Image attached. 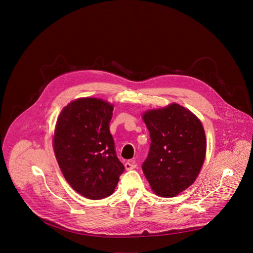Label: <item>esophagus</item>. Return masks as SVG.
Returning <instances> with one entry per match:
<instances>
[{
  "instance_id": "obj_1",
  "label": "esophagus",
  "mask_w": 253,
  "mask_h": 253,
  "mask_svg": "<svg viewBox=\"0 0 253 253\" xmlns=\"http://www.w3.org/2000/svg\"><path fill=\"white\" fill-rule=\"evenodd\" d=\"M136 167V163L134 160H130L128 162L125 163V168L126 170H131V169H134Z\"/></svg>"
}]
</instances>
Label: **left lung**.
<instances>
[{
  "mask_svg": "<svg viewBox=\"0 0 253 253\" xmlns=\"http://www.w3.org/2000/svg\"><path fill=\"white\" fill-rule=\"evenodd\" d=\"M150 131L151 147L142 171L160 197H175L196 180L206 155L202 123L177 103L142 115Z\"/></svg>",
  "mask_w": 253,
  "mask_h": 253,
  "instance_id": "8db88e82",
  "label": "left lung"
}]
</instances>
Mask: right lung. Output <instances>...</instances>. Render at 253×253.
I'll return each instance as SVG.
<instances>
[{"mask_svg":"<svg viewBox=\"0 0 253 253\" xmlns=\"http://www.w3.org/2000/svg\"><path fill=\"white\" fill-rule=\"evenodd\" d=\"M113 111L102 99L79 98L61 111L55 126L53 148L62 174L91 200L111 196L125 170L110 132Z\"/></svg>","mask_w":253,"mask_h":253,"instance_id":"1","label":"right lung"}]
</instances>
